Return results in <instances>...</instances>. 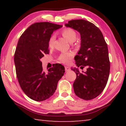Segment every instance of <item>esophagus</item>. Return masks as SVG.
<instances>
[{
  "label": "esophagus",
  "mask_w": 126,
  "mask_h": 126,
  "mask_svg": "<svg viewBox=\"0 0 126 126\" xmlns=\"http://www.w3.org/2000/svg\"><path fill=\"white\" fill-rule=\"evenodd\" d=\"M65 70L66 72H68V71H69V70H70V68H69V67L65 66Z\"/></svg>",
  "instance_id": "esophagus-1"
}]
</instances>
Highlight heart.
Returning a JSON list of instances; mask_svg holds the SVG:
<instances>
[{
  "mask_svg": "<svg viewBox=\"0 0 126 126\" xmlns=\"http://www.w3.org/2000/svg\"><path fill=\"white\" fill-rule=\"evenodd\" d=\"M62 34L70 43H73L75 41L77 37V34L74 30L70 28H66L64 29L62 32ZM55 39V35L52 34L48 40V46L49 48H53L54 46ZM73 56V53L65 52L61 53L58 57V61L61 63L67 64Z\"/></svg>",
  "mask_w": 126,
  "mask_h": 126,
  "instance_id": "b5f03b06",
  "label": "heart"
}]
</instances>
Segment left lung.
<instances>
[{"mask_svg":"<svg viewBox=\"0 0 126 126\" xmlns=\"http://www.w3.org/2000/svg\"><path fill=\"white\" fill-rule=\"evenodd\" d=\"M65 25L78 31L80 35V48L74 57L78 67L87 71L81 73L72 68L77 78L73 83L74 93L80 98L91 100L101 94L107 83L110 62L108 47L98 28L84 19L72 20Z\"/></svg>","mask_w":126,"mask_h":126,"instance_id":"obj_1","label":"left lung"}]
</instances>
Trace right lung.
I'll list each match as a JSON object with an SVG mask.
<instances>
[{
  "label": "right lung",
  "instance_id": "1",
  "mask_svg": "<svg viewBox=\"0 0 126 126\" xmlns=\"http://www.w3.org/2000/svg\"><path fill=\"white\" fill-rule=\"evenodd\" d=\"M61 27L49 22L34 23L18 40L14 58L16 77L23 91L34 101H43L52 96L64 74V67L61 64H55L45 73L40 61L44 54L49 53L51 35Z\"/></svg>",
  "mask_w": 126,
  "mask_h": 126
}]
</instances>
